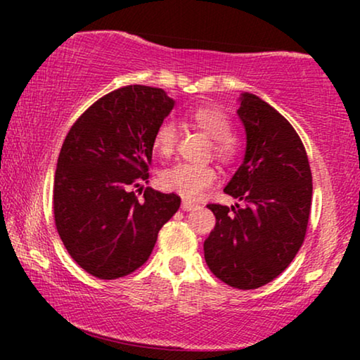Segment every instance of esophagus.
Masks as SVG:
<instances>
[{"label":"esophagus","instance_id":"esophagus-1","mask_svg":"<svg viewBox=\"0 0 360 360\" xmlns=\"http://www.w3.org/2000/svg\"><path fill=\"white\" fill-rule=\"evenodd\" d=\"M196 208H198V205H196V203H191V201H186V200L181 201V210H184V211H191V210H196Z\"/></svg>","mask_w":360,"mask_h":360}]
</instances>
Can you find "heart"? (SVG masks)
Wrapping results in <instances>:
<instances>
[{
    "mask_svg": "<svg viewBox=\"0 0 360 360\" xmlns=\"http://www.w3.org/2000/svg\"><path fill=\"white\" fill-rule=\"evenodd\" d=\"M188 120L195 127L203 131L213 139L211 149L216 159L231 162L239 152V144L234 136H231V120L224 111L214 106H196L188 111ZM176 129L170 121L160 122L154 132L152 146L160 157H170L175 150ZM160 185L165 190L175 191L186 200H196L211 188L218 180V172L211 165L176 164L165 169L160 174Z\"/></svg>",
    "mask_w": 360,
    "mask_h": 360,
    "instance_id": "heart-1",
    "label": "heart"
}]
</instances>
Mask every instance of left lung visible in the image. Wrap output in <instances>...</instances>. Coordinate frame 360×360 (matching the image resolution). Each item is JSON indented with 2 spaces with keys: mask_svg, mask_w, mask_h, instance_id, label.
Returning a JSON list of instances; mask_svg holds the SVG:
<instances>
[{
  "mask_svg": "<svg viewBox=\"0 0 360 360\" xmlns=\"http://www.w3.org/2000/svg\"><path fill=\"white\" fill-rule=\"evenodd\" d=\"M239 100L248 144L224 191L243 205H208L216 226L203 249L221 282L254 290L277 278L302 248L313 184L307 150L293 126L252 93Z\"/></svg>",
  "mask_w": 360,
  "mask_h": 360,
  "instance_id": "1",
  "label": "left lung"
}]
</instances>
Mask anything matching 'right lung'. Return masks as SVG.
<instances>
[{
	"instance_id": "1",
	"label": "right lung",
	"mask_w": 360,
	"mask_h": 360,
	"mask_svg": "<svg viewBox=\"0 0 360 360\" xmlns=\"http://www.w3.org/2000/svg\"><path fill=\"white\" fill-rule=\"evenodd\" d=\"M175 101L162 88L129 85L93 103L63 141L53 180V218L72 259L115 280L149 259L180 196L147 186L152 139ZM142 191V188L139 190Z\"/></svg>"
}]
</instances>
